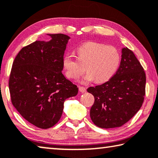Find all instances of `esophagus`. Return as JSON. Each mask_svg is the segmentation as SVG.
<instances>
[{"instance_id":"34e87169","label":"esophagus","mask_w":158,"mask_h":158,"mask_svg":"<svg viewBox=\"0 0 158 158\" xmlns=\"http://www.w3.org/2000/svg\"><path fill=\"white\" fill-rule=\"evenodd\" d=\"M79 91L81 92V93H85L86 91V88H85V87H84V86H79Z\"/></svg>"}]
</instances>
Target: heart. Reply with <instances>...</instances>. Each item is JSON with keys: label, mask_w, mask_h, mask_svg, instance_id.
I'll return each instance as SVG.
<instances>
[{"label": "heart", "mask_w": 158, "mask_h": 158, "mask_svg": "<svg viewBox=\"0 0 158 158\" xmlns=\"http://www.w3.org/2000/svg\"><path fill=\"white\" fill-rule=\"evenodd\" d=\"M77 59L66 54L62 64L69 78L77 79L84 74V68L88 73L85 81L95 80L103 83L111 78L119 66L121 56L116 48L95 41L86 42L77 49Z\"/></svg>", "instance_id": "1"}]
</instances>
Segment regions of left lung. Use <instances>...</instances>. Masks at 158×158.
Instances as JSON below:
<instances>
[{"instance_id": "8db88e82", "label": "left lung", "mask_w": 158, "mask_h": 158, "mask_svg": "<svg viewBox=\"0 0 158 158\" xmlns=\"http://www.w3.org/2000/svg\"><path fill=\"white\" fill-rule=\"evenodd\" d=\"M146 81L143 67L134 52L124 48L116 73L106 83L87 89L95 98L90 111L94 124L110 129L129 121L143 102Z\"/></svg>"}]
</instances>
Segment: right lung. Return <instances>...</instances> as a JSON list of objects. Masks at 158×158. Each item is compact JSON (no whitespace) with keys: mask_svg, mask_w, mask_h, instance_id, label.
<instances>
[{"mask_svg":"<svg viewBox=\"0 0 158 158\" xmlns=\"http://www.w3.org/2000/svg\"><path fill=\"white\" fill-rule=\"evenodd\" d=\"M49 35L50 41H36L22 48L12 63L8 83L12 106L29 123L44 129L58 122L64 101L77 96L79 89L62 73L69 37Z\"/></svg>","mask_w":158,"mask_h":158,"instance_id":"right-lung-1","label":"right lung"}]
</instances>
